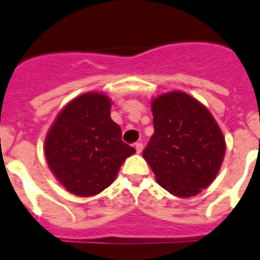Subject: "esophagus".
Here are the masks:
<instances>
[{
	"label": "esophagus",
	"mask_w": 260,
	"mask_h": 260,
	"mask_svg": "<svg viewBox=\"0 0 260 260\" xmlns=\"http://www.w3.org/2000/svg\"><path fill=\"white\" fill-rule=\"evenodd\" d=\"M135 148H136L137 153H141V151H143V144H141V143H136V144H135Z\"/></svg>",
	"instance_id": "1"
}]
</instances>
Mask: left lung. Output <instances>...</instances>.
I'll return each mask as SVG.
<instances>
[{"label": "left lung", "mask_w": 260, "mask_h": 260, "mask_svg": "<svg viewBox=\"0 0 260 260\" xmlns=\"http://www.w3.org/2000/svg\"><path fill=\"white\" fill-rule=\"evenodd\" d=\"M153 128L143 157L164 189L191 198L219 174L225 140L214 116L185 92L172 90L151 100Z\"/></svg>", "instance_id": "obj_1"}]
</instances>
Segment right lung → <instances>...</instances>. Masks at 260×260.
Instances as JSON below:
<instances>
[{
	"label": "right lung",
	"instance_id": "1",
	"mask_svg": "<svg viewBox=\"0 0 260 260\" xmlns=\"http://www.w3.org/2000/svg\"><path fill=\"white\" fill-rule=\"evenodd\" d=\"M112 100L86 92L69 101L45 137L44 153L54 178L76 196H94L115 181L121 164L135 148L121 140L111 119Z\"/></svg>",
	"mask_w": 260,
	"mask_h": 260
}]
</instances>
